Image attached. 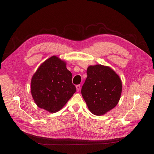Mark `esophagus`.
Returning a JSON list of instances; mask_svg holds the SVG:
<instances>
[{"label":"esophagus","mask_w":154,"mask_h":154,"mask_svg":"<svg viewBox=\"0 0 154 154\" xmlns=\"http://www.w3.org/2000/svg\"><path fill=\"white\" fill-rule=\"evenodd\" d=\"M76 88L77 92L80 91V85H77L76 86Z\"/></svg>","instance_id":"1"}]
</instances>
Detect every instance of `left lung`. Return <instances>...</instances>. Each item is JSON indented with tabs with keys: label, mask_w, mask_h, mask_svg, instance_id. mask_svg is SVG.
<instances>
[{
	"label": "left lung",
	"mask_w": 154,
	"mask_h": 154,
	"mask_svg": "<svg viewBox=\"0 0 154 154\" xmlns=\"http://www.w3.org/2000/svg\"><path fill=\"white\" fill-rule=\"evenodd\" d=\"M87 74L82 87V96L92 114L103 115L118 103L122 92V80L110 67L100 64L90 66Z\"/></svg>",
	"instance_id": "left-lung-1"
}]
</instances>
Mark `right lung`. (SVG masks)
<instances>
[{"mask_svg": "<svg viewBox=\"0 0 154 154\" xmlns=\"http://www.w3.org/2000/svg\"><path fill=\"white\" fill-rule=\"evenodd\" d=\"M72 77L66 63L58 57L45 60L31 79V92L37 106L51 113L59 111L76 91Z\"/></svg>", "mask_w": 154, "mask_h": 154, "instance_id": "obj_1", "label": "right lung"}]
</instances>
